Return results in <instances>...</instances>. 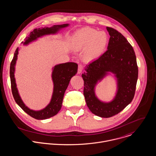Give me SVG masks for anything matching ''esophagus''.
<instances>
[{
	"label": "esophagus",
	"mask_w": 156,
	"mask_h": 156,
	"mask_svg": "<svg viewBox=\"0 0 156 156\" xmlns=\"http://www.w3.org/2000/svg\"><path fill=\"white\" fill-rule=\"evenodd\" d=\"M83 70V66L81 65V64L78 65V73H79V74L81 73L82 72Z\"/></svg>",
	"instance_id": "34e87169"
}]
</instances>
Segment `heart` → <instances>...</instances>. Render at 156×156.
<instances>
[{
    "mask_svg": "<svg viewBox=\"0 0 156 156\" xmlns=\"http://www.w3.org/2000/svg\"><path fill=\"white\" fill-rule=\"evenodd\" d=\"M108 37L105 32L86 27L75 32L71 38L72 48L76 51H83L87 61H93L101 56L105 50Z\"/></svg>",
    "mask_w": 156,
    "mask_h": 156,
    "instance_id": "1",
    "label": "heart"
}]
</instances>
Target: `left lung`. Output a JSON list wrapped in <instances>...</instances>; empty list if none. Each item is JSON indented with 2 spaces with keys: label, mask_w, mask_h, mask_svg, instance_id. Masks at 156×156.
<instances>
[{
  "label": "left lung",
  "mask_w": 156,
  "mask_h": 156,
  "mask_svg": "<svg viewBox=\"0 0 156 156\" xmlns=\"http://www.w3.org/2000/svg\"><path fill=\"white\" fill-rule=\"evenodd\" d=\"M106 28L110 36L107 51L86 65V72L82 74L87 107L94 115L104 118L118 114L132 101L138 78L136 57L132 46L121 33L110 27ZM108 72L115 75L118 90L112 101L104 103L95 96L94 87Z\"/></svg>",
  "instance_id": "1"
}]
</instances>
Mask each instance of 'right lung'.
<instances>
[{"instance_id": "1", "label": "right lung", "mask_w": 156, "mask_h": 156, "mask_svg": "<svg viewBox=\"0 0 156 156\" xmlns=\"http://www.w3.org/2000/svg\"><path fill=\"white\" fill-rule=\"evenodd\" d=\"M68 26L69 24H62L54 25L51 28L44 27L35 29L33 31L31 32L30 35L26 37L25 41L24 42L22 41V43L24 45H27L30 43L37 40V38L45 35L55 34L60 30ZM19 49V48H17L15 51L14 57L10 64L9 70L11 90L15 101L25 112L34 119L43 120L56 115L62 108L64 92L69 86L70 79L77 73L78 64L75 62H68L56 65L53 67L52 78L54 83V91L51 102L43 110L34 111L30 109L23 103L16 87L14 72Z\"/></svg>"}]
</instances>
